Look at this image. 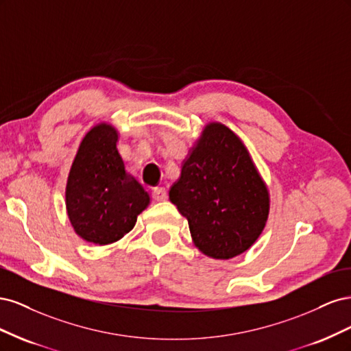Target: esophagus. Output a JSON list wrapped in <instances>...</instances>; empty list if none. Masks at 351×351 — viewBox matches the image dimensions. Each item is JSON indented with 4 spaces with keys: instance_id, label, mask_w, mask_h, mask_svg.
<instances>
[{
    "instance_id": "obj_1",
    "label": "esophagus",
    "mask_w": 351,
    "mask_h": 351,
    "mask_svg": "<svg viewBox=\"0 0 351 351\" xmlns=\"http://www.w3.org/2000/svg\"><path fill=\"white\" fill-rule=\"evenodd\" d=\"M152 197L156 200V202H162L167 199V190L164 187H155L152 190Z\"/></svg>"
}]
</instances>
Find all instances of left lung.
<instances>
[{
	"label": "left lung",
	"mask_w": 351,
	"mask_h": 351,
	"mask_svg": "<svg viewBox=\"0 0 351 351\" xmlns=\"http://www.w3.org/2000/svg\"><path fill=\"white\" fill-rule=\"evenodd\" d=\"M169 200L187 218L196 247L214 259L246 252L269 212L268 189L247 149L219 123L205 127Z\"/></svg>",
	"instance_id": "left-lung-1"
}]
</instances>
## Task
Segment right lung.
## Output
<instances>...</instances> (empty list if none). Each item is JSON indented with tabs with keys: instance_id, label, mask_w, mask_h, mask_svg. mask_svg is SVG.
<instances>
[{
	"instance_id": "obj_1",
	"label": "right lung",
	"mask_w": 351,
	"mask_h": 351,
	"mask_svg": "<svg viewBox=\"0 0 351 351\" xmlns=\"http://www.w3.org/2000/svg\"><path fill=\"white\" fill-rule=\"evenodd\" d=\"M117 141L112 125H95L82 141L67 180L71 226L83 240L95 244L120 240L149 205V195L125 173Z\"/></svg>"
}]
</instances>
